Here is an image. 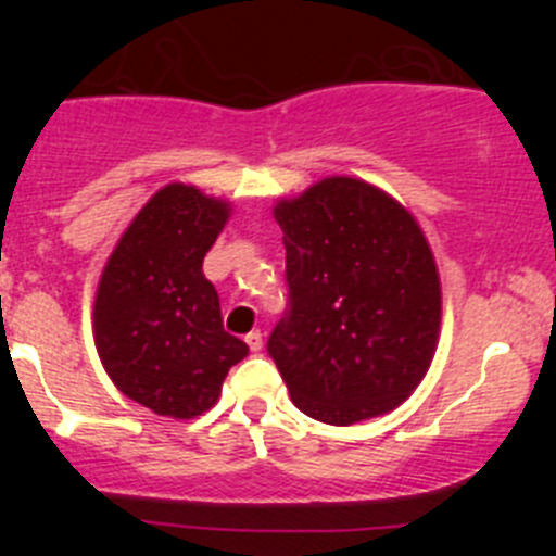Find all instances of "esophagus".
Wrapping results in <instances>:
<instances>
[{"label":"esophagus","instance_id":"34e87169","mask_svg":"<svg viewBox=\"0 0 556 556\" xmlns=\"http://www.w3.org/2000/svg\"><path fill=\"white\" fill-rule=\"evenodd\" d=\"M244 342H248V348H250V351H262V345H264V337H262V331H250L248 337H244Z\"/></svg>","mask_w":556,"mask_h":556}]
</instances>
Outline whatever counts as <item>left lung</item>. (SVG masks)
Wrapping results in <instances>:
<instances>
[{"label": "left lung", "instance_id": "8db88e82", "mask_svg": "<svg viewBox=\"0 0 556 556\" xmlns=\"http://www.w3.org/2000/svg\"><path fill=\"white\" fill-rule=\"evenodd\" d=\"M289 312L267 351L294 406L351 426L401 406L424 381L443 292L424 230L387 191L358 178L278 200Z\"/></svg>", "mask_w": 556, "mask_h": 556}]
</instances>
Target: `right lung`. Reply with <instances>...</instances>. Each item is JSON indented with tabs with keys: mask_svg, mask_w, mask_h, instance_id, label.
<instances>
[{
	"mask_svg": "<svg viewBox=\"0 0 556 556\" xmlns=\"http://www.w3.org/2000/svg\"><path fill=\"white\" fill-rule=\"evenodd\" d=\"M230 203L169 184L132 217L113 248L94 301L102 367L130 401L189 420L217 404L223 381L248 356L223 328L219 294L203 258Z\"/></svg>",
	"mask_w": 556,
	"mask_h": 556,
	"instance_id": "1",
	"label": "right lung"
}]
</instances>
